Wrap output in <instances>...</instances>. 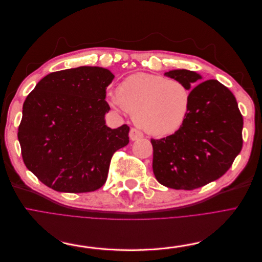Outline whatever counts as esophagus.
Returning a JSON list of instances; mask_svg holds the SVG:
<instances>
[{
    "label": "esophagus",
    "mask_w": 262,
    "mask_h": 262,
    "mask_svg": "<svg viewBox=\"0 0 262 262\" xmlns=\"http://www.w3.org/2000/svg\"><path fill=\"white\" fill-rule=\"evenodd\" d=\"M129 136H130V140L131 141H136V140H140L143 138V134L136 129H131L129 132Z\"/></svg>",
    "instance_id": "esophagus-1"
}]
</instances>
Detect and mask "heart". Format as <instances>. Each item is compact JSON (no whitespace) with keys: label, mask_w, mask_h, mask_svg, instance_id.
<instances>
[{"label":"heart","mask_w":262,"mask_h":262,"mask_svg":"<svg viewBox=\"0 0 262 262\" xmlns=\"http://www.w3.org/2000/svg\"><path fill=\"white\" fill-rule=\"evenodd\" d=\"M107 100L126 110L148 135L164 138L183 124L191 106V92L177 80L135 73L123 80L117 93L108 92Z\"/></svg>","instance_id":"b5f03b06"}]
</instances>
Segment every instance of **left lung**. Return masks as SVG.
Segmentation results:
<instances>
[{
  "mask_svg": "<svg viewBox=\"0 0 262 262\" xmlns=\"http://www.w3.org/2000/svg\"><path fill=\"white\" fill-rule=\"evenodd\" d=\"M164 76L191 91V106L179 130L151 140L154 173L167 188L194 190L222 177L240 154L243 117L233 94L217 80L198 85L203 77L186 69Z\"/></svg>",
  "mask_w": 262,
  "mask_h": 262,
  "instance_id": "8db88e82",
  "label": "left lung"
}]
</instances>
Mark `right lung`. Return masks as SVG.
Instances as JSON below:
<instances>
[{
	"instance_id": "obj_1",
	"label": "right lung",
	"mask_w": 262,
	"mask_h": 262,
	"mask_svg": "<svg viewBox=\"0 0 262 262\" xmlns=\"http://www.w3.org/2000/svg\"><path fill=\"white\" fill-rule=\"evenodd\" d=\"M108 69L81 66L49 73L23 103L18 130L23 162L57 192H93L105 183L111 159L129 143V127L105 124Z\"/></svg>"
}]
</instances>
